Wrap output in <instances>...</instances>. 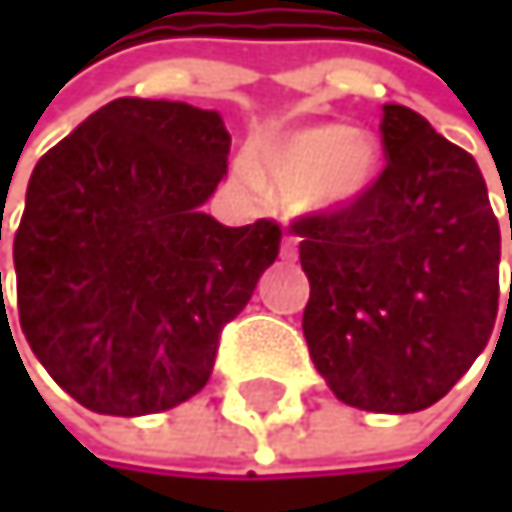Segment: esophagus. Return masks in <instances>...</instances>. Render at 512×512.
Instances as JSON below:
<instances>
[{"instance_id":"esophagus-1","label":"esophagus","mask_w":512,"mask_h":512,"mask_svg":"<svg viewBox=\"0 0 512 512\" xmlns=\"http://www.w3.org/2000/svg\"><path fill=\"white\" fill-rule=\"evenodd\" d=\"M294 258H298V239L285 236L282 239V261H294Z\"/></svg>"}]
</instances>
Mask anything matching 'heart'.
Masks as SVG:
<instances>
[{
  "label": "heart",
  "mask_w": 512,
  "mask_h": 512,
  "mask_svg": "<svg viewBox=\"0 0 512 512\" xmlns=\"http://www.w3.org/2000/svg\"><path fill=\"white\" fill-rule=\"evenodd\" d=\"M381 147L341 122L276 128L251 141L245 174L276 199H304L316 211L353 205L378 178Z\"/></svg>",
  "instance_id": "heart-1"
}]
</instances>
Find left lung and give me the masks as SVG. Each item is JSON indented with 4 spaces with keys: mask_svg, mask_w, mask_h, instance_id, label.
Masks as SVG:
<instances>
[{
    "mask_svg": "<svg viewBox=\"0 0 512 512\" xmlns=\"http://www.w3.org/2000/svg\"><path fill=\"white\" fill-rule=\"evenodd\" d=\"M381 141V178L291 233L310 279L304 338L316 371L353 408L408 415L439 402L485 350L501 230L476 159L421 113L384 104Z\"/></svg>",
    "mask_w": 512,
    "mask_h": 512,
    "instance_id": "obj_1",
    "label": "left lung"
}]
</instances>
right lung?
Wrapping results in <instances>:
<instances>
[{
  "instance_id": "obj_1",
  "label": "right lung",
  "mask_w": 512,
  "mask_h": 512,
  "mask_svg": "<svg viewBox=\"0 0 512 512\" xmlns=\"http://www.w3.org/2000/svg\"><path fill=\"white\" fill-rule=\"evenodd\" d=\"M227 156L218 110L119 97L36 162L14 233L21 331L97 415L196 396L221 328L276 261L279 224L224 227L202 208Z\"/></svg>"
}]
</instances>
